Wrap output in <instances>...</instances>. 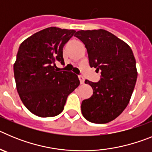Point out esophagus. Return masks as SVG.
<instances>
[{
    "label": "esophagus",
    "mask_w": 152,
    "mask_h": 152,
    "mask_svg": "<svg viewBox=\"0 0 152 152\" xmlns=\"http://www.w3.org/2000/svg\"><path fill=\"white\" fill-rule=\"evenodd\" d=\"M78 78H79V80H80V84H84V78L83 77V76H81V75H78Z\"/></svg>",
    "instance_id": "1"
}]
</instances>
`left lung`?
Masks as SVG:
<instances>
[{
	"instance_id": "obj_1",
	"label": "left lung",
	"mask_w": 152,
	"mask_h": 152,
	"mask_svg": "<svg viewBox=\"0 0 152 152\" xmlns=\"http://www.w3.org/2000/svg\"><path fill=\"white\" fill-rule=\"evenodd\" d=\"M75 36L85 45L90 66L101 71L99 81L85 80L93 95L82 101L83 116L91 123H109L123 113L133 92L138 75L133 52L104 29L80 30Z\"/></svg>"
}]
</instances>
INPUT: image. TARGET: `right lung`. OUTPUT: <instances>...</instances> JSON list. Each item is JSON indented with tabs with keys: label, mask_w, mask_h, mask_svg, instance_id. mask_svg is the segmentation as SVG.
<instances>
[{
	"label": "right lung",
	"mask_w": 152,
	"mask_h": 152,
	"mask_svg": "<svg viewBox=\"0 0 152 152\" xmlns=\"http://www.w3.org/2000/svg\"><path fill=\"white\" fill-rule=\"evenodd\" d=\"M73 29L49 27L24 40L19 47L13 72L17 89L25 107L39 117H52L64 110L68 95L80 84L77 75L58 72L64 64L63 47Z\"/></svg>",
	"instance_id": "right-lung-1"
}]
</instances>
